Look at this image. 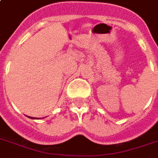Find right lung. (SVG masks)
<instances>
[{
	"mask_svg": "<svg viewBox=\"0 0 158 158\" xmlns=\"http://www.w3.org/2000/svg\"><path fill=\"white\" fill-rule=\"evenodd\" d=\"M28 118H33L32 117H28Z\"/></svg>",
	"mask_w": 158,
	"mask_h": 158,
	"instance_id": "1",
	"label": "right lung"
}]
</instances>
